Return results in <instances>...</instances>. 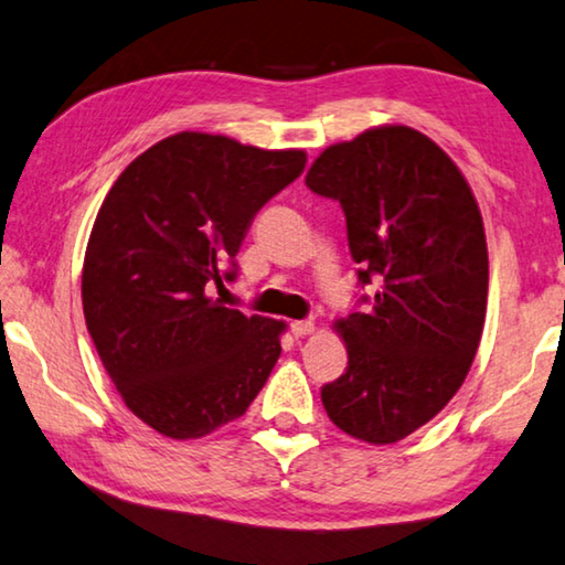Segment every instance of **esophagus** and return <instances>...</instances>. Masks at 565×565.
Wrapping results in <instances>:
<instances>
[{
	"label": "esophagus",
	"mask_w": 565,
	"mask_h": 565,
	"mask_svg": "<svg viewBox=\"0 0 565 565\" xmlns=\"http://www.w3.org/2000/svg\"><path fill=\"white\" fill-rule=\"evenodd\" d=\"M291 334L297 337V339H301V337H307V334H311V331H315V321H309V319H303V321H291Z\"/></svg>",
	"instance_id": "esophagus-1"
}]
</instances>
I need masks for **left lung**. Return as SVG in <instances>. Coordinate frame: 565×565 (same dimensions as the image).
Here are the masks:
<instances>
[{"label": "left lung", "instance_id": "1", "mask_svg": "<svg viewBox=\"0 0 565 565\" xmlns=\"http://www.w3.org/2000/svg\"><path fill=\"white\" fill-rule=\"evenodd\" d=\"M337 201L366 311L337 321L347 372L321 387L331 423L390 445L429 423L476 360L488 303L482 216L458 166L407 125L327 148L307 173Z\"/></svg>", "mask_w": 565, "mask_h": 565}]
</instances>
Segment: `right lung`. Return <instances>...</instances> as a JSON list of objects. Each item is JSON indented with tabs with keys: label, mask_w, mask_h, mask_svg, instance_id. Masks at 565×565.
Segmentation results:
<instances>
[{
	"label": "right lung",
	"mask_w": 565,
	"mask_h": 565,
	"mask_svg": "<svg viewBox=\"0 0 565 565\" xmlns=\"http://www.w3.org/2000/svg\"><path fill=\"white\" fill-rule=\"evenodd\" d=\"M303 150L178 132L122 170L97 211L83 311L132 415L195 440L244 415L281 354L284 321L211 297L234 281L250 221L297 181Z\"/></svg>",
	"instance_id": "1"
}]
</instances>
